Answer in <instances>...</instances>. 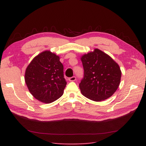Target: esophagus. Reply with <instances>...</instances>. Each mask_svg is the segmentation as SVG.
<instances>
[{
  "mask_svg": "<svg viewBox=\"0 0 146 146\" xmlns=\"http://www.w3.org/2000/svg\"><path fill=\"white\" fill-rule=\"evenodd\" d=\"M76 80V77H75V76H73V77H72L69 78V81L73 82V81H75Z\"/></svg>",
  "mask_w": 146,
  "mask_h": 146,
  "instance_id": "obj_1",
  "label": "esophagus"
}]
</instances>
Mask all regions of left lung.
Listing matches in <instances>:
<instances>
[{
    "mask_svg": "<svg viewBox=\"0 0 146 146\" xmlns=\"http://www.w3.org/2000/svg\"><path fill=\"white\" fill-rule=\"evenodd\" d=\"M84 76L79 87L82 94L96 102L104 100L117 90L121 71L117 63L98 48L81 58Z\"/></svg>",
    "mask_w": 146,
    "mask_h": 146,
    "instance_id": "left-lung-1",
    "label": "left lung"
}]
</instances>
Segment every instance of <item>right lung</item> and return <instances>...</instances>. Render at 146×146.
I'll return each instance as SVG.
<instances>
[{"instance_id":"1","label":"right lung","mask_w":146,"mask_h":146,"mask_svg":"<svg viewBox=\"0 0 146 146\" xmlns=\"http://www.w3.org/2000/svg\"><path fill=\"white\" fill-rule=\"evenodd\" d=\"M63 69L60 57L50 51H44L35 57L25 74V83L30 93L46 104L59 99L67 84Z\"/></svg>"}]
</instances>
